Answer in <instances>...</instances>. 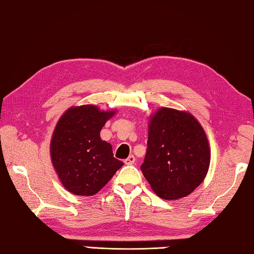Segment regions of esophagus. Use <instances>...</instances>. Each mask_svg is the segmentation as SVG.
<instances>
[{
	"instance_id": "esophagus-1",
	"label": "esophagus",
	"mask_w": 254,
	"mask_h": 254,
	"mask_svg": "<svg viewBox=\"0 0 254 254\" xmlns=\"http://www.w3.org/2000/svg\"><path fill=\"white\" fill-rule=\"evenodd\" d=\"M135 160H136L135 156H133V155H130V156H129L128 158H126L125 160H124V162H125L126 165H132L133 162H135Z\"/></svg>"
}]
</instances>
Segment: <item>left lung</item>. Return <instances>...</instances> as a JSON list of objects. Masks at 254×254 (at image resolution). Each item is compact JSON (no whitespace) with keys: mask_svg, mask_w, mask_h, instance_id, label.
I'll use <instances>...</instances> for the list:
<instances>
[{"mask_svg":"<svg viewBox=\"0 0 254 254\" xmlns=\"http://www.w3.org/2000/svg\"><path fill=\"white\" fill-rule=\"evenodd\" d=\"M210 156L207 135L191 114L162 107L150 117L140 169L158 197L190 194L207 176Z\"/></svg>","mask_w":254,"mask_h":254,"instance_id":"8db88e82","label":"left lung"}]
</instances>
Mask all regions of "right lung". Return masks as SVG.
Wrapping results in <instances>:
<instances>
[{
	"mask_svg": "<svg viewBox=\"0 0 254 254\" xmlns=\"http://www.w3.org/2000/svg\"><path fill=\"white\" fill-rule=\"evenodd\" d=\"M114 115L115 111L83 105L70 107L57 122L50 146L51 159L69 192L96 194L124 165L114 157L111 143L99 136Z\"/></svg>",
	"mask_w": 254,
	"mask_h": 254,
	"instance_id": "obj_1",
	"label": "right lung"
}]
</instances>
